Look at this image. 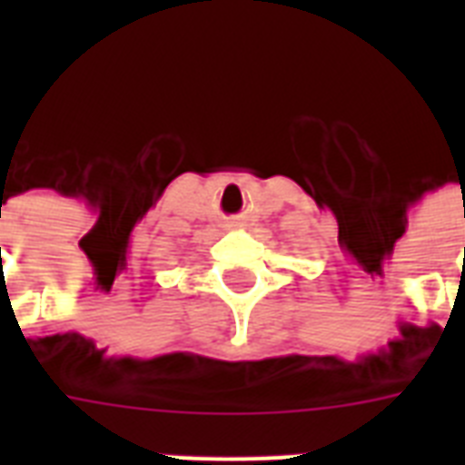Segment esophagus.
Wrapping results in <instances>:
<instances>
[{
  "label": "esophagus",
  "instance_id": "34e87169",
  "mask_svg": "<svg viewBox=\"0 0 465 465\" xmlns=\"http://www.w3.org/2000/svg\"><path fill=\"white\" fill-rule=\"evenodd\" d=\"M226 226H229V229H239V226H243V222H241V219H232V222H226Z\"/></svg>",
  "mask_w": 465,
  "mask_h": 465
}]
</instances>
